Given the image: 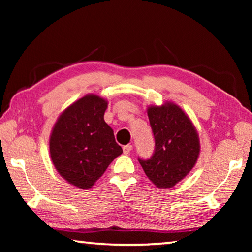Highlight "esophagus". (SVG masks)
<instances>
[{
  "label": "esophagus",
  "instance_id": "34e87169",
  "mask_svg": "<svg viewBox=\"0 0 252 252\" xmlns=\"http://www.w3.org/2000/svg\"><path fill=\"white\" fill-rule=\"evenodd\" d=\"M122 149H123V153H125V155H129L132 150V146L131 144H127V146H125Z\"/></svg>",
  "mask_w": 252,
  "mask_h": 252
}]
</instances>
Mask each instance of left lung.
<instances>
[{
	"mask_svg": "<svg viewBox=\"0 0 252 252\" xmlns=\"http://www.w3.org/2000/svg\"><path fill=\"white\" fill-rule=\"evenodd\" d=\"M147 113L156 150L151 159H139V162L153 185L169 189L183 180L197 163L201 151L198 131L189 116L174 102L149 105Z\"/></svg>",
	"mask_w": 252,
	"mask_h": 252,
	"instance_id": "left-lung-1",
	"label": "left lung"
}]
</instances>
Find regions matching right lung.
<instances>
[{
	"label": "right lung",
	"mask_w": 252,
	"mask_h": 252,
	"mask_svg": "<svg viewBox=\"0 0 252 252\" xmlns=\"http://www.w3.org/2000/svg\"><path fill=\"white\" fill-rule=\"evenodd\" d=\"M109 101L89 93L60 114L50 134V158L64 180L90 189L122 153L113 130L104 121Z\"/></svg>",
	"instance_id": "1"
}]
</instances>
